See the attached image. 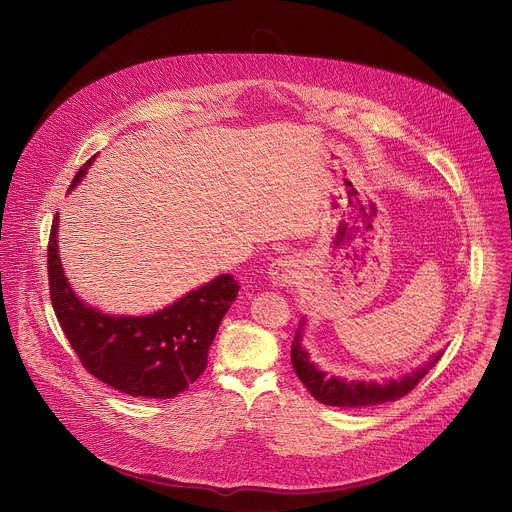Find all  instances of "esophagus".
I'll use <instances>...</instances> for the list:
<instances>
[{
    "label": "esophagus",
    "mask_w": 512,
    "mask_h": 512,
    "mask_svg": "<svg viewBox=\"0 0 512 512\" xmlns=\"http://www.w3.org/2000/svg\"><path fill=\"white\" fill-rule=\"evenodd\" d=\"M270 282L274 286H280V288H288L296 282L298 278V264L294 258L290 256H284V258H278L272 262L270 266Z\"/></svg>",
    "instance_id": "obj_1"
}]
</instances>
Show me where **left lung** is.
I'll list each match as a JSON object with an SVG mask.
<instances>
[{"mask_svg": "<svg viewBox=\"0 0 512 512\" xmlns=\"http://www.w3.org/2000/svg\"><path fill=\"white\" fill-rule=\"evenodd\" d=\"M302 326H304V318L300 320V326H298L296 336L292 341V365H294L300 381L312 393V397L324 405L367 407V405H379V403L401 399L403 395H407L409 391L415 389V385L435 367V363L443 355V351L435 353L423 367L415 369L413 373L403 375L401 379H389L385 383L345 381L338 377H328L324 371H320L310 361L308 351L302 347Z\"/></svg>", "mask_w": 512, "mask_h": 512, "instance_id": "left-lung-1", "label": "left lung"}]
</instances>
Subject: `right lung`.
Segmentation results:
<instances>
[{"instance_id":"1","label":"right lung","mask_w":512,"mask_h":512,"mask_svg":"<svg viewBox=\"0 0 512 512\" xmlns=\"http://www.w3.org/2000/svg\"><path fill=\"white\" fill-rule=\"evenodd\" d=\"M85 163L71 188L83 178ZM57 220L47 244L49 296L65 338L81 365L113 389L151 399H171L194 383L208 363L216 330L236 300L238 282L230 274L188 292L151 316H107L83 304L63 276L57 252Z\"/></svg>"}]
</instances>
